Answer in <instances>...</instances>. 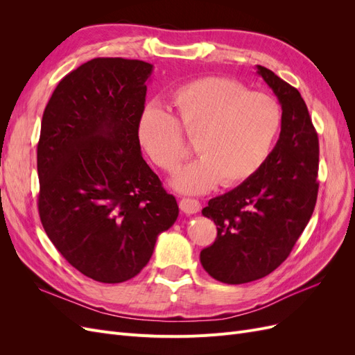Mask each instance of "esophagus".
<instances>
[{
    "label": "esophagus",
    "instance_id": "esophagus-1",
    "mask_svg": "<svg viewBox=\"0 0 355 355\" xmlns=\"http://www.w3.org/2000/svg\"><path fill=\"white\" fill-rule=\"evenodd\" d=\"M179 207L187 214H196L200 211L201 204L198 200H194V198H182L179 201Z\"/></svg>",
    "mask_w": 355,
    "mask_h": 355
}]
</instances>
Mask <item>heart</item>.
<instances>
[{
    "label": "heart",
    "mask_w": 355,
    "mask_h": 355,
    "mask_svg": "<svg viewBox=\"0 0 355 355\" xmlns=\"http://www.w3.org/2000/svg\"><path fill=\"white\" fill-rule=\"evenodd\" d=\"M171 103L176 118L155 103L139 115L137 141L154 163L175 171L188 155L184 128L197 136L201 154L171 180L184 194H202L216 187H235L249 180L270 158L282 128V108L261 92L225 77H204L179 87Z\"/></svg>",
    "instance_id": "heart-1"
}]
</instances>
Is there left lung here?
Segmentation results:
<instances>
[{
  "instance_id": "1",
  "label": "left lung",
  "mask_w": 355,
  "mask_h": 355,
  "mask_svg": "<svg viewBox=\"0 0 355 355\" xmlns=\"http://www.w3.org/2000/svg\"><path fill=\"white\" fill-rule=\"evenodd\" d=\"M282 105L280 137L263 167L227 194L211 198L202 216L216 223L218 237L200 253L214 280L243 284L271 274L292 252L315 207L318 136L300 93L261 65Z\"/></svg>"
}]
</instances>
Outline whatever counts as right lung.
Masks as SVG:
<instances>
[{
  "mask_svg": "<svg viewBox=\"0 0 355 355\" xmlns=\"http://www.w3.org/2000/svg\"><path fill=\"white\" fill-rule=\"evenodd\" d=\"M153 71L144 60L92 59L58 84L42 114L41 223L75 270L101 283L141 272L179 214L136 135Z\"/></svg>",
  "mask_w": 355,
  "mask_h": 355,
  "instance_id": "1",
  "label": "right lung"
}]
</instances>
